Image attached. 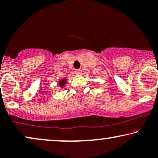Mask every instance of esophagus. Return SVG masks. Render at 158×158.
<instances>
[{"label":"esophagus","mask_w":158,"mask_h":158,"mask_svg":"<svg viewBox=\"0 0 158 158\" xmlns=\"http://www.w3.org/2000/svg\"><path fill=\"white\" fill-rule=\"evenodd\" d=\"M74 72L77 75H80L81 73V69H77V70H75Z\"/></svg>","instance_id":"obj_1"}]
</instances>
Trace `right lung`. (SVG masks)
Returning <instances> with one entry per match:
<instances>
[{"instance_id": "obj_1", "label": "right lung", "mask_w": 158, "mask_h": 158, "mask_svg": "<svg viewBox=\"0 0 158 158\" xmlns=\"http://www.w3.org/2000/svg\"><path fill=\"white\" fill-rule=\"evenodd\" d=\"M66 81H67L66 78H64V79H61L59 81L58 85L60 86V88H63V87L65 86V83H66Z\"/></svg>"}]
</instances>
